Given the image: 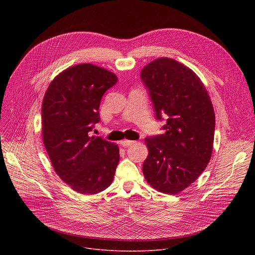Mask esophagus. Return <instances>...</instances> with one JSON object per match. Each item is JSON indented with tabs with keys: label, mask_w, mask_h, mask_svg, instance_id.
I'll use <instances>...</instances> for the list:
<instances>
[{
	"label": "esophagus",
	"mask_w": 255,
	"mask_h": 255,
	"mask_svg": "<svg viewBox=\"0 0 255 255\" xmlns=\"http://www.w3.org/2000/svg\"><path fill=\"white\" fill-rule=\"evenodd\" d=\"M120 143H121V145H123V146H130V145L135 144V143H136V141H134V140L124 139V140H122Z\"/></svg>",
	"instance_id": "34e87169"
}]
</instances>
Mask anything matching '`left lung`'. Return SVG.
<instances>
[{
    "mask_svg": "<svg viewBox=\"0 0 255 255\" xmlns=\"http://www.w3.org/2000/svg\"><path fill=\"white\" fill-rule=\"evenodd\" d=\"M140 78L149 92L156 119L167 118L164 134L144 140L148 156L142 171L153 189L176 195L194 183L211 159L214 108L200 78L172 58L149 62Z\"/></svg>",
    "mask_w": 255,
    "mask_h": 255,
    "instance_id": "left-lung-1",
    "label": "left lung"
}]
</instances>
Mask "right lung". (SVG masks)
I'll return each instance as SVG.
<instances>
[{
	"mask_svg": "<svg viewBox=\"0 0 255 255\" xmlns=\"http://www.w3.org/2000/svg\"><path fill=\"white\" fill-rule=\"evenodd\" d=\"M117 82L113 72L82 63L57 75L43 98L42 139L51 164L67 186L83 195L110 186L120 159L117 144L90 134L100 121L103 95Z\"/></svg>",
	"mask_w": 255,
	"mask_h": 255,
	"instance_id": "1",
	"label": "right lung"
}]
</instances>
